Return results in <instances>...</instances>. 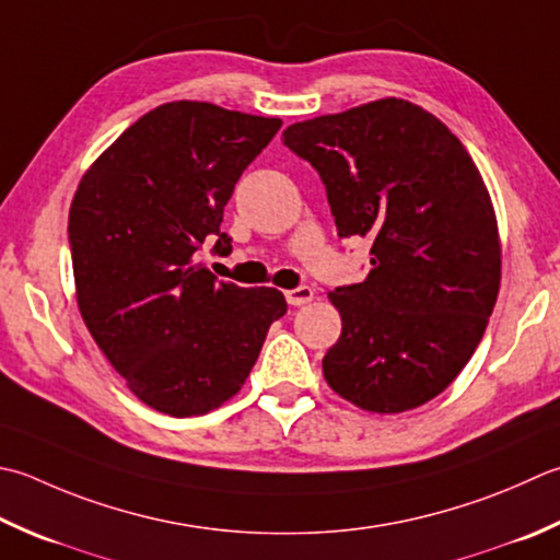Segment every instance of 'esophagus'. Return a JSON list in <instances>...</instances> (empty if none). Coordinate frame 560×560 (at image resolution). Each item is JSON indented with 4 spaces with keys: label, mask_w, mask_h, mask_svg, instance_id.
I'll return each instance as SVG.
<instances>
[{
    "label": "esophagus",
    "mask_w": 560,
    "mask_h": 560,
    "mask_svg": "<svg viewBox=\"0 0 560 560\" xmlns=\"http://www.w3.org/2000/svg\"><path fill=\"white\" fill-rule=\"evenodd\" d=\"M313 299H315V291L311 287H299V289L287 291V301H289V305H295V308H299V305L311 303Z\"/></svg>",
    "instance_id": "obj_1"
}]
</instances>
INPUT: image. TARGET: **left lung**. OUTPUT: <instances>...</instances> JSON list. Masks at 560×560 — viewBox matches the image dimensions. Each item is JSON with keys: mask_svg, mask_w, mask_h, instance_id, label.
<instances>
[{"mask_svg": "<svg viewBox=\"0 0 560 560\" xmlns=\"http://www.w3.org/2000/svg\"><path fill=\"white\" fill-rule=\"evenodd\" d=\"M283 145L320 174L339 237L371 240L369 277L327 293L342 335L325 381L381 415L436 398L474 357L500 291L476 162L440 118L396 96L293 124Z\"/></svg>", "mask_w": 560, "mask_h": 560, "instance_id": "1", "label": "left lung"}]
</instances>
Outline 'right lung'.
Wrapping results in <instances>:
<instances>
[{
	"label": "right lung",
	"mask_w": 560,
	"mask_h": 560,
	"mask_svg": "<svg viewBox=\"0 0 560 560\" xmlns=\"http://www.w3.org/2000/svg\"><path fill=\"white\" fill-rule=\"evenodd\" d=\"M281 118L170 102L126 128L84 172L70 206L77 305L136 396L172 418L221 408L243 388L269 325L287 313L277 289L218 281L196 249L221 233L237 179Z\"/></svg>",
	"instance_id": "1"
}]
</instances>
